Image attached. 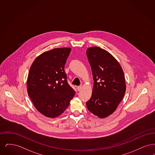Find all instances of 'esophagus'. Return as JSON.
I'll return each instance as SVG.
<instances>
[{
  "label": "esophagus",
  "instance_id": "34e87169",
  "mask_svg": "<svg viewBox=\"0 0 155 155\" xmlns=\"http://www.w3.org/2000/svg\"><path fill=\"white\" fill-rule=\"evenodd\" d=\"M77 90H78V91H80L81 90V89H82V87H81V86H78V87H77Z\"/></svg>",
  "mask_w": 155,
  "mask_h": 155
}]
</instances>
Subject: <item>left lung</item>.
<instances>
[{
    "label": "left lung",
    "mask_w": 155,
    "mask_h": 155,
    "mask_svg": "<svg viewBox=\"0 0 155 155\" xmlns=\"http://www.w3.org/2000/svg\"><path fill=\"white\" fill-rule=\"evenodd\" d=\"M87 55L94 82L92 96L86 105L90 112L105 118L116 110L124 96V72L117 60L103 49L89 48Z\"/></svg>",
    "instance_id": "obj_1"
}]
</instances>
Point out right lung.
<instances>
[{
    "label": "right lung",
    "mask_w": 155,
    "mask_h": 155,
    "mask_svg": "<svg viewBox=\"0 0 155 155\" xmlns=\"http://www.w3.org/2000/svg\"><path fill=\"white\" fill-rule=\"evenodd\" d=\"M71 48H55L37 57L30 67L27 91L34 106L48 117H56L68 106L75 92L67 82L64 65Z\"/></svg>",
    "instance_id": "add662e5"
}]
</instances>
